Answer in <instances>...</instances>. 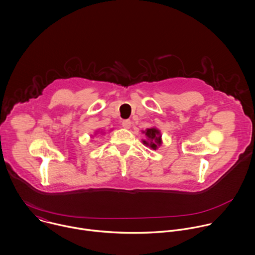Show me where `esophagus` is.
<instances>
[{"instance_id": "1", "label": "esophagus", "mask_w": 255, "mask_h": 255, "mask_svg": "<svg viewBox=\"0 0 255 255\" xmlns=\"http://www.w3.org/2000/svg\"><path fill=\"white\" fill-rule=\"evenodd\" d=\"M123 127L125 128H130V126H131V122L129 121V120H125V121H123Z\"/></svg>"}]
</instances>
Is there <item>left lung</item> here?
<instances>
[{"mask_svg": "<svg viewBox=\"0 0 255 255\" xmlns=\"http://www.w3.org/2000/svg\"><path fill=\"white\" fill-rule=\"evenodd\" d=\"M143 133H145V135L147 136V140H142L143 144L149 146L152 149H156L158 146H160L161 144V134L160 131L155 128H147L146 130L143 131Z\"/></svg>", "mask_w": 255, "mask_h": 255, "instance_id": "1", "label": "left lung"}]
</instances>
